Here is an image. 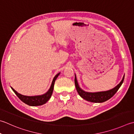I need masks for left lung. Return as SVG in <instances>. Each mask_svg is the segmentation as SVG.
I'll return each mask as SVG.
<instances>
[{"instance_id":"1","label":"left lung","mask_w":134,"mask_h":134,"mask_svg":"<svg viewBox=\"0 0 134 134\" xmlns=\"http://www.w3.org/2000/svg\"><path fill=\"white\" fill-rule=\"evenodd\" d=\"M124 75L123 76V78L121 82L116 86H115L114 88L111 89V90L107 91L98 92H85L81 90L78 83L75 74L74 81L76 90H77L78 94H79L81 98L86 100L93 102V103H102V102L109 100V99H110L111 97L114 96V94L117 92L120 86L122 85L123 81H124Z\"/></svg>"}]
</instances>
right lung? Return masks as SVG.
Returning a JSON list of instances; mask_svg holds the SVG:
<instances>
[{"instance_id": "obj_1", "label": "right lung", "mask_w": 134, "mask_h": 134, "mask_svg": "<svg viewBox=\"0 0 134 134\" xmlns=\"http://www.w3.org/2000/svg\"><path fill=\"white\" fill-rule=\"evenodd\" d=\"M60 74V72L55 75L53 81H52V84L51 87H50L49 90L46 93L43 94L42 95H38V96H24L23 95H21L19 93H18L16 91H15L12 87L11 88L13 92L15 93L18 98H19L24 103L28 104L29 106H41L42 104L46 103L48 102L52 95L53 93V88H54V85L55 81L58 77V76Z\"/></svg>"}]
</instances>
